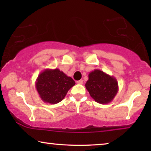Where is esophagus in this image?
<instances>
[{"label":"esophagus","instance_id":"34e87169","mask_svg":"<svg viewBox=\"0 0 151 151\" xmlns=\"http://www.w3.org/2000/svg\"><path fill=\"white\" fill-rule=\"evenodd\" d=\"M77 84H83V80H78V81H77Z\"/></svg>","mask_w":151,"mask_h":151}]
</instances>
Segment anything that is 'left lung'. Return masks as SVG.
Masks as SVG:
<instances>
[{"instance_id":"1","label":"left lung","mask_w":151,"mask_h":151,"mask_svg":"<svg viewBox=\"0 0 151 151\" xmlns=\"http://www.w3.org/2000/svg\"><path fill=\"white\" fill-rule=\"evenodd\" d=\"M85 87L91 97L96 102L102 104L110 103L118 92L116 78L100 69L90 72Z\"/></svg>"}]
</instances>
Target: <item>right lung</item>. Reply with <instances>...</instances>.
<instances>
[{"label": "right lung", "instance_id": "right-lung-1", "mask_svg": "<svg viewBox=\"0 0 151 151\" xmlns=\"http://www.w3.org/2000/svg\"><path fill=\"white\" fill-rule=\"evenodd\" d=\"M75 84L71 77L59 69H45L36 80V88L41 100L52 104L61 102Z\"/></svg>", "mask_w": 151, "mask_h": 151}]
</instances>
